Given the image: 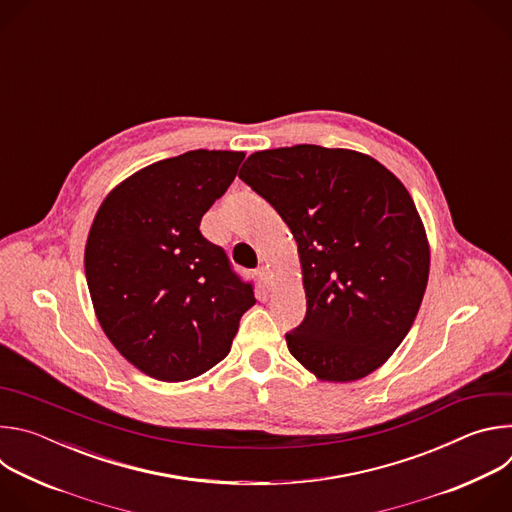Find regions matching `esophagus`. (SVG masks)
<instances>
[{
    "instance_id": "34e87169",
    "label": "esophagus",
    "mask_w": 512,
    "mask_h": 512,
    "mask_svg": "<svg viewBox=\"0 0 512 512\" xmlns=\"http://www.w3.org/2000/svg\"><path fill=\"white\" fill-rule=\"evenodd\" d=\"M257 277H259V281L263 283L265 289H273L275 279H273V273H271L269 267H259V269H257Z\"/></svg>"
}]
</instances>
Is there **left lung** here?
I'll use <instances>...</instances> for the list:
<instances>
[{
    "mask_svg": "<svg viewBox=\"0 0 512 512\" xmlns=\"http://www.w3.org/2000/svg\"><path fill=\"white\" fill-rule=\"evenodd\" d=\"M239 178L298 243L306 318L287 348L320 381L377 371L419 312L429 243L401 180L375 158L322 145L255 152Z\"/></svg>",
    "mask_w": 512,
    "mask_h": 512,
    "instance_id": "8db88e82",
    "label": "left lung"
}]
</instances>
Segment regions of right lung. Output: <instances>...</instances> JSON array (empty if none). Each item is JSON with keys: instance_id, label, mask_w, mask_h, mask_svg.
I'll return each instance as SVG.
<instances>
[{"instance_id": "right-lung-1", "label": "right lung", "mask_w": 512, "mask_h": 512, "mask_svg": "<svg viewBox=\"0 0 512 512\" xmlns=\"http://www.w3.org/2000/svg\"><path fill=\"white\" fill-rule=\"evenodd\" d=\"M243 152L194 150L145 166L99 206L85 247L97 320L113 346L158 381L194 379L221 362L253 285L200 233Z\"/></svg>"}]
</instances>
